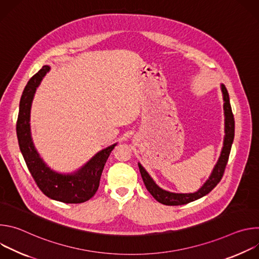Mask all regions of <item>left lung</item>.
Here are the masks:
<instances>
[{"instance_id": "left-lung-1", "label": "left lung", "mask_w": 259, "mask_h": 259, "mask_svg": "<svg viewBox=\"0 0 259 259\" xmlns=\"http://www.w3.org/2000/svg\"><path fill=\"white\" fill-rule=\"evenodd\" d=\"M220 89L223 92V98H224V110H225V139H224V146L221 150L220 156L218 158V161L216 165L214 166L209 178L206 180V182L195 193H173L166 190H163L160 188L158 184L155 182V180L152 178V176L147 173V171L143 168V166L138 163L139 171L142 177V180L144 182V186L146 190L150 192V194L161 204L168 205V206H178V205H184L191 203L193 201H196L198 199H201L202 197L209 194L220 181L221 177L224 175L226 166L228 164L229 156L231 153L232 144L234 141L235 136V120L234 115L232 112V107L230 103V96L228 93V90L224 84H220Z\"/></svg>"}]
</instances>
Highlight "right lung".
<instances>
[{"mask_svg":"<svg viewBox=\"0 0 259 259\" xmlns=\"http://www.w3.org/2000/svg\"><path fill=\"white\" fill-rule=\"evenodd\" d=\"M50 69V65H44L30 78L22 92L16 124L19 149L36 186L44 195L66 204L84 203L97 192L104 165L117 143L99 151L85 165L70 173L57 172L46 164L32 141L29 122L35 91Z\"/></svg>","mask_w":259,"mask_h":259,"instance_id":"obj_1","label":"right lung"}]
</instances>
